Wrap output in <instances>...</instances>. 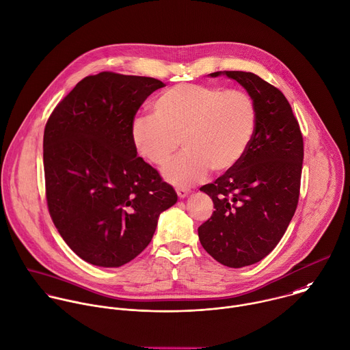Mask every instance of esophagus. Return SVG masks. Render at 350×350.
I'll return each instance as SVG.
<instances>
[{
  "instance_id": "obj_1",
  "label": "esophagus",
  "mask_w": 350,
  "mask_h": 350,
  "mask_svg": "<svg viewBox=\"0 0 350 350\" xmlns=\"http://www.w3.org/2000/svg\"><path fill=\"white\" fill-rule=\"evenodd\" d=\"M176 192H177V195H178V198L180 199H184V198H187L188 195H189V189H187V188H176Z\"/></svg>"
}]
</instances>
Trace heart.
Segmentation results:
<instances>
[{
  "label": "heart",
  "instance_id": "obj_1",
  "mask_svg": "<svg viewBox=\"0 0 350 350\" xmlns=\"http://www.w3.org/2000/svg\"><path fill=\"white\" fill-rule=\"evenodd\" d=\"M154 117L132 122V142L148 162L163 166L180 148L184 154L165 169L176 185L202 181L210 169L225 173L240 163L256 131L258 109L252 96L240 90L193 83L177 84L152 105Z\"/></svg>",
  "mask_w": 350,
  "mask_h": 350
}]
</instances>
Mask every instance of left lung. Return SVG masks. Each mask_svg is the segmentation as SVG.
Wrapping results in <instances>:
<instances>
[{
	"label": "left lung",
	"mask_w": 350,
	"mask_h": 350,
	"mask_svg": "<svg viewBox=\"0 0 350 350\" xmlns=\"http://www.w3.org/2000/svg\"><path fill=\"white\" fill-rule=\"evenodd\" d=\"M239 81L258 109L254 140L237 166L206 184L214 213L198 229L203 248L240 269L266 258L285 234L300 196L303 135L285 95L255 73L214 72Z\"/></svg>",
	"instance_id": "1"
}]
</instances>
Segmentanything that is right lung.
<instances>
[{
	"instance_id": "obj_1",
	"label": "right lung",
	"mask_w": 350,
	"mask_h": 350,
	"mask_svg": "<svg viewBox=\"0 0 350 350\" xmlns=\"http://www.w3.org/2000/svg\"><path fill=\"white\" fill-rule=\"evenodd\" d=\"M165 84L100 72L55 106L43 133L50 217L68 247L99 267H120L151 241L158 217L177 202L172 185L132 142L142 103Z\"/></svg>"
}]
</instances>
